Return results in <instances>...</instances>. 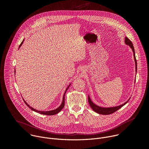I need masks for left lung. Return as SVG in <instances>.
I'll return each instance as SVG.
<instances>
[{
  "label": "left lung",
  "mask_w": 149,
  "mask_h": 149,
  "mask_svg": "<svg viewBox=\"0 0 149 149\" xmlns=\"http://www.w3.org/2000/svg\"><path fill=\"white\" fill-rule=\"evenodd\" d=\"M125 44L127 45H129L132 49L133 52V55H134V61H135V65H136V72H137V61L136 59V56H135V51H134V48L133 47V45L132 44V41L127 38L125 37ZM136 81V80H135ZM130 100V98L127 100L126 102H125L124 104L118 105V106H116V107H100V106L95 104L91 100L90 96L88 95V102L89 104L90 105V107H91V109L96 113L100 114H102V115H109V114H111L114 112H116V111H117L118 110H119L120 109H121L123 106H124L125 104H126L127 103V102L129 101V100Z\"/></svg>",
  "instance_id": "1"
}]
</instances>
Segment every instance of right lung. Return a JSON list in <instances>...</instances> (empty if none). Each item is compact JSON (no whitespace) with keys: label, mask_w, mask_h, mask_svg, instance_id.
<instances>
[{"label":"right lung","mask_w":149,"mask_h":149,"mask_svg":"<svg viewBox=\"0 0 149 149\" xmlns=\"http://www.w3.org/2000/svg\"><path fill=\"white\" fill-rule=\"evenodd\" d=\"M24 39L23 40V41L21 42V44H20V45H19V48H20V46L22 45V44H23V42H24ZM70 85H71V84L69 85L68 86V87L67 88V89L65 90V93H64V94H63V99H62V103H61V104L60 105V106L59 107H58V108H57L56 109H55V110H51V111H39V110H36V109H34L33 108H32V107H31V106L24 100V98H23V100H24V102H25V103L26 104V105L28 106V107L30 109H31L32 110H33V111H35V112H36V113H40V114H44V115H47V116H52V115H55V114H56L57 113H59L61 110H62V109L63 108V107H64V104H65V93H66V92H67V90L68 89V88H69V87L70 86Z\"/></svg>","instance_id":"1"}]
</instances>
